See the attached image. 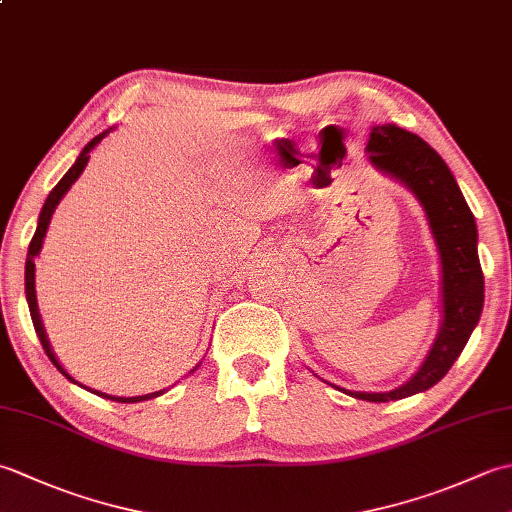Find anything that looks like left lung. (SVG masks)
I'll list each match as a JSON object with an SVG mask.
<instances>
[{
	"label": "left lung",
	"instance_id": "8db88e82",
	"mask_svg": "<svg viewBox=\"0 0 512 512\" xmlns=\"http://www.w3.org/2000/svg\"><path fill=\"white\" fill-rule=\"evenodd\" d=\"M367 154L378 171L400 180L416 195L427 213L442 266V323L418 372L405 385L383 394L347 391L358 400L389 402L420 394L449 372L480 321L484 275L477 257L475 217L438 151L420 136L389 123L372 127Z\"/></svg>",
	"mask_w": 512,
	"mask_h": 512
}]
</instances>
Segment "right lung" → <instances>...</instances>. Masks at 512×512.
I'll return each mask as SVG.
<instances>
[{"instance_id": "1", "label": "right lung", "mask_w": 512, "mask_h": 512, "mask_svg": "<svg viewBox=\"0 0 512 512\" xmlns=\"http://www.w3.org/2000/svg\"><path fill=\"white\" fill-rule=\"evenodd\" d=\"M110 134V129H107V132H103V134H99L96 138H92L88 145L83 147V151L79 154V158H76V162L74 165L70 167V171L65 173V176L57 182V187H54L52 191H50V195L46 198V202H43V209H41V213H39V222H37V231H35V235H32V239H30V246H28V257H26V299H28V308H30V317H32V325H35V332H37V336H39V341H41V345H43V350H46V354H48V358L52 361V365L59 369V372L70 380V383H74V385H81V383H76V380L65 372V369L61 367V363L57 361V356H54V352H52V347H50V341H48V336H46V330H43V323H41V317H39V308H37V292H35V257L39 255V250H41V246H43V237H46V231H48V224H50V220H52V213H54V209H57V204L61 202V198L65 193H68V189L72 187V184L76 182V178L81 176L83 173V169H85V165H88V160H90V151L101 143V140ZM193 372V369H191ZM83 387V385H81ZM88 389V387H85ZM92 394H96V396H103V398H107V400H116V402H143V400H149V398H156V396H160V394H165L167 389H160V391H154V394H145V396H134V398H121V396H110V394H103V391H94V389H90Z\"/></svg>"}]
</instances>
